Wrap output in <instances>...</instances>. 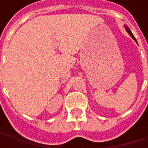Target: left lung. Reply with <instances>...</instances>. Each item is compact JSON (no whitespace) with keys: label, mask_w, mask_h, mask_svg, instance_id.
<instances>
[{"label":"left lung","mask_w":148,"mask_h":148,"mask_svg":"<svg viewBox=\"0 0 148 148\" xmlns=\"http://www.w3.org/2000/svg\"><path fill=\"white\" fill-rule=\"evenodd\" d=\"M126 27V30H127V32H128V34H129L131 36H132V39H133L134 40H135V41H136V42H137L135 36H133V34L132 33V32H131V31H130V29H129V28H128V27Z\"/></svg>","instance_id":"8db88e82"}]
</instances>
